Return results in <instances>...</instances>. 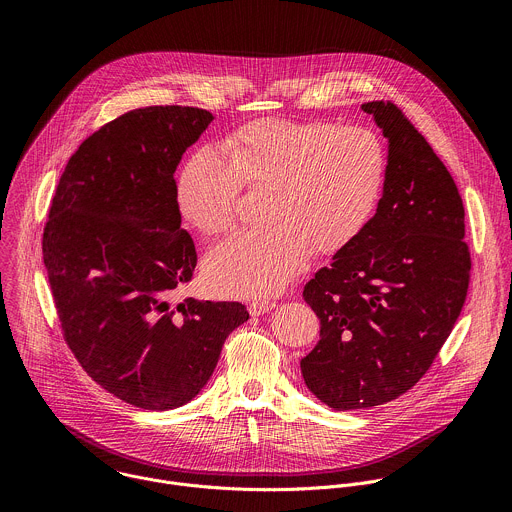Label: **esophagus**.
<instances>
[{
  "mask_svg": "<svg viewBox=\"0 0 512 512\" xmlns=\"http://www.w3.org/2000/svg\"><path fill=\"white\" fill-rule=\"evenodd\" d=\"M273 308H275V302H271V300H255V302L249 304L251 316H261V314H265V312H269Z\"/></svg>",
  "mask_w": 512,
  "mask_h": 512,
  "instance_id": "obj_1",
  "label": "esophagus"
}]
</instances>
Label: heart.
<instances>
[{"label": "heart", "instance_id": "obj_1", "mask_svg": "<svg viewBox=\"0 0 512 512\" xmlns=\"http://www.w3.org/2000/svg\"><path fill=\"white\" fill-rule=\"evenodd\" d=\"M223 153L198 148L176 178V206L200 235L225 233L241 186L267 192L263 229L208 251L206 285L218 296L263 298L281 291L316 255L354 243L377 210L387 178L381 137L330 121L265 119L241 127Z\"/></svg>", "mask_w": 512, "mask_h": 512}]
</instances>
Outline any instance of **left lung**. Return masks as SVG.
Masks as SVG:
<instances>
[{"label": "left lung", "instance_id": "8db88e82", "mask_svg": "<svg viewBox=\"0 0 512 512\" xmlns=\"http://www.w3.org/2000/svg\"><path fill=\"white\" fill-rule=\"evenodd\" d=\"M362 111L389 139L383 198L360 237L304 287L320 340L302 358L308 389L336 411L409 391L448 340L470 283L454 178L393 103Z\"/></svg>", "mask_w": 512, "mask_h": 512}]
</instances>
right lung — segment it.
<instances>
[{
  "label": "right lung",
  "mask_w": 512,
  "mask_h": 512,
  "mask_svg": "<svg viewBox=\"0 0 512 512\" xmlns=\"http://www.w3.org/2000/svg\"><path fill=\"white\" fill-rule=\"evenodd\" d=\"M212 119L166 105L103 125L68 160L44 227V265L68 348L95 383L141 409L192 401L227 336L249 320L239 302L172 304L196 267L174 172Z\"/></svg>",
  "instance_id": "right-lung-1"
}]
</instances>
